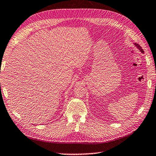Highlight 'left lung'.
Segmentation results:
<instances>
[{
    "mask_svg": "<svg viewBox=\"0 0 156 156\" xmlns=\"http://www.w3.org/2000/svg\"><path fill=\"white\" fill-rule=\"evenodd\" d=\"M135 44V46L138 48L139 49V50H140L141 52H144V51L142 49V48L140 46V45H139V44Z\"/></svg>",
    "mask_w": 156,
    "mask_h": 156,
    "instance_id": "1",
    "label": "left lung"
}]
</instances>
